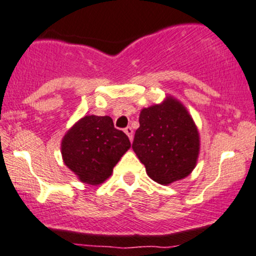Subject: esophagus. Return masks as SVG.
Returning <instances> with one entry per match:
<instances>
[{
    "label": "esophagus",
    "instance_id": "1",
    "mask_svg": "<svg viewBox=\"0 0 256 256\" xmlns=\"http://www.w3.org/2000/svg\"><path fill=\"white\" fill-rule=\"evenodd\" d=\"M124 133L127 134L128 136V138H129V140H133V129H132V127H127L124 129Z\"/></svg>",
    "mask_w": 256,
    "mask_h": 256
}]
</instances>
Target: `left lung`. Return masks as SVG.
Masks as SVG:
<instances>
[{"label": "left lung", "mask_w": 256, "mask_h": 256, "mask_svg": "<svg viewBox=\"0 0 256 256\" xmlns=\"http://www.w3.org/2000/svg\"><path fill=\"white\" fill-rule=\"evenodd\" d=\"M139 123L133 150L154 182L169 185L192 173L200 154V133L182 102L168 96L160 104L144 108Z\"/></svg>", "instance_id": "left-lung-1"}]
</instances>
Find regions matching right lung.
I'll return each mask as SVG.
<instances>
[{
  "label": "right lung",
  "mask_w": 256,
  "mask_h": 256,
  "mask_svg": "<svg viewBox=\"0 0 256 256\" xmlns=\"http://www.w3.org/2000/svg\"><path fill=\"white\" fill-rule=\"evenodd\" d=\"M130 148L128 136L114 127L110 116L86 114L62 139L65 166L81 182L100 185Z\"/></svg>",
  "instance_id": "right-lung-1"
}]
</instances>
